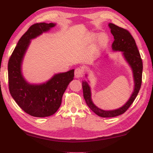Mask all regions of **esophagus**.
I'll use <instances>...</instances> for the list:
<instances>
[{
    "instance_id": "esophagus-1",
    "label": "esophagus",
    "mask_w": 153,
    "mask_h": 153,
    "mask_svg": "<svg viewBox=\"0 0 153 153\" xmlns=\"http://www.w3.org/2000/svg\"><path fill=\"white\" fill-rule=\"evenodd\" d=\"M83 70L81 68H77L74 70V76L76 78H80L83 76Z\"/></svg>"
}]
</instances>
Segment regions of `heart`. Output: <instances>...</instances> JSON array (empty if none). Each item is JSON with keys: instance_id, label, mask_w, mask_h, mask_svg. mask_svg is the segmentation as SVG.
<instances>
[{"instance_id": "heart-1", "label": "heart", "mask_w": 153, "mask_h": 153, "mask_svg": "<svg viewBox=\"0 0 153 153\" xmlns=\"http://www.w3.org/2000/svg\"><path fill=\"white\" fill-rule=\"evenodd\" d=\"M95 38V36L94 35H92L91 36H90V38L89 39V41H93L94 40ZM99 45L101 46H103L104 44H105L106 42H107V38L105 36V35H101L100 37H99Z\"/></svg>"}]
</instances>
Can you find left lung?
Listing matches in <instances>:
<instances>
[{"mask_svg":"<svg viewBox=\"0 0 153 153\" xmlns=\"http://www.w3.org/2000/svg\"><path fill=\"white\" fill-rule=\"evenodd\" d=\"M108 26L114 39L112 45V50L123 52V56L131 67L133 72L134 88L129 100L122 107L113 110H103L93 103L90 86L87 81H82L83 97L86 103L95 114L101 117H114L124 113L133 103L138 94L142 81L143 63L134 38L126 29L119 27L113 23H109Z\"/></svg>","mask_w":153,"mask_h":153,"instance_id":"8db88e82","label":"left lung"}]
</instances>
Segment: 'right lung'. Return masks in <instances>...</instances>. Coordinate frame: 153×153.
Instances as JSON below:
<instances>
[{
	"mask_svg": "<svg viewBox=\"0 0 153 153\" xmlns=\"http://www.w3.org/2000/svg\"><path fill=\"white\" fill-rule=\"evenodd\" d=\"M54 23H35L19 39L8 62L9 90L13 99L23 111L31 116L45 117L54 114L60 107L62 97L70 81L74 70L55 74L45 83H27L21 72L23 57L30 40L54 27Z\"/></svg>",
	"mask_w": 153,
	"mask_h": 153,
	"instance_id": "obj_1",
	"label": "right lung"
}]
</instances>
